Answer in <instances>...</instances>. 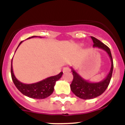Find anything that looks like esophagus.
<instances>
[{
  "instance_id": "esophagus-1",
  "label": "esophagus",
  "mask_w": 125,
  "mask_h": 125,
  "mask_svg": "<svg viewBox=\"0 0 125 125\" xmlns=\"http://www.w3.org/2000/svg\"><path fill=\"white\" fill-rule=\"evenodd\" d=\"M70 69L68 67H65V68H63V73L70 72Z\"/></svg>"
}]
</instances>
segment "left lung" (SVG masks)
Masks as SVG:
<instances>
[{"instance_id": "left-lung-1", "label": "left lung", "mask_w": 125, "mask_h": 125, "mask_svg": "<svg viewBox=\"0 0 125 125\" xmlns=\"http://www.w3.org/2000/svg\"><path fill=\"white\" fill-rule=\"evenodd\" d=\"M91 38L94 43L93 47L102 49L108 53L111 60V68L106 78L102 81L99 82H90L83 79L72 67H71L73 75V79L70 85L71 90L76 96L83 100L95 98L102 95L106 90L111 80L113 70V59L110 49L96 38L93 37H91Z\"/></svg>"}]
</instances>
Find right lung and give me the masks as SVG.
<instances>
[{"label": "right lung", "mask_w": 125, "mask_h": 125, "mask_svg": "<svg viewBox=\"0 0 125 125\" xmlns=\"http://www.w3.org/2000/svg\"><path fill=\"white\" fill-rule=\"evenodd\" d=\"M36 37L37 36H33L32 37H29L28 39H31V38ZM22 42H21V43H19L18 47L22 43ZM62 74L63 72H60L57 75L50 76L35 83H23L18 80L14 75L13 68H12V60L11 62V76H12V79L13 83L15 85L17 88L23 95L28 97L32 98L44 99L51 95L54 90V86L55 85L56 82L61 78Z\"/></svg>", "instance_id": "1"}]
</instances>
